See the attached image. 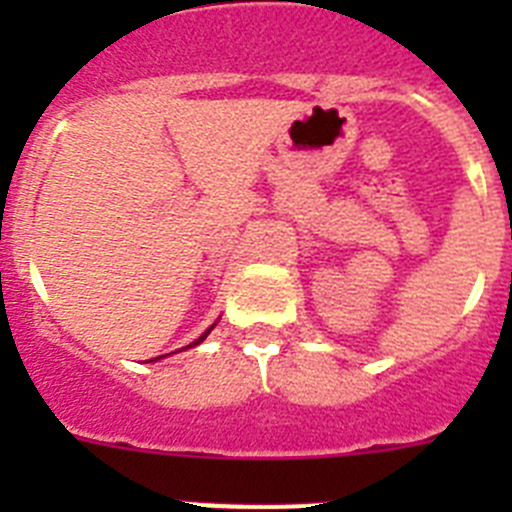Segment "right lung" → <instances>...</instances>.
I'll return each instance as SVG.
<instances>
[{"mask_svg": "<svg viewBox=\"0 0 512 512\" xmlns=\"http://www.w3.org/2000/svg\"><path fill=\"white\" fill-rule=\"evenodd\" d=\"M212 328H215V323H212V325H210V328H207V330H205V333H202V336H200V338H197V341H194V343H189V346H197V343H202V341H205V338H207V336H210V330H212ZM189 346H187V348H189ZM158 359H161V356H158ZM151 361H156V359H151Z\"/></svg>", "mask_w": 512, "mask_h": 512, "instance_id": "add662e5", "label": "right lung"}]
</instances>
